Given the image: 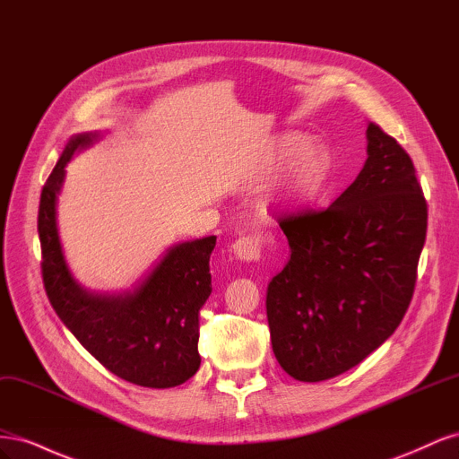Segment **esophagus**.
Returning a JSON list of instances; mask_svg holds the SVG:
<instances>
[{
    "instance_id": "esophagus-1",
    "label": "esophagus",
    "mask_w": 459,
    "mask_h": 459,
    "mask_svg": "<svg viewBox=\"0 0 459 459\" xmlns=\"http://www.w3.org/2000/svg\"><path fill=\"white\" fill-rule=\"evenodd\" d=\"M264 243H266V238H264V235L247 233L231 243V251H233L235 258H239L243 262H253V260L260 258V251H262Z\"/></svg>"
}]
</instances>
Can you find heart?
Segmentation results:
<instances>
[{
    "mask_svg": "<svg viewBox=\"0 0 459 459\" xmlns=\"http://www.w3.org/2000/svg\"><path fill=\"white\" fill-rule=\"evenodd\" d=\"M289 170L281 191L287 204H299L310 199L322 186L327 172V152L317 142H307L299 134H285L275 143L273 160H289Z\"/></svg>",
    "mask_w": 459,
    "mask_h": 459,
    "instance_id": "obj_1",
    "label": "heart"
}]
</instances>
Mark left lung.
Segmentation results:
<instances>
[{"label":"left lung","instance_id":"8db88e82","mask_svg":"<svg viewBox=\"0 0 459 459\" xmlns=\"http://www.w3.org/2000/svg\"><path fill=\"white\" fill-rule=\"evenodd\" d=\"M368 159L324 211L285 214L290 258L272 277V349L290 377L325 381L349 371L393 335L415 287L427 203L413 162L369 122Z\"/></svg>","mask_w":459,"mask_h":459}]
</instances>
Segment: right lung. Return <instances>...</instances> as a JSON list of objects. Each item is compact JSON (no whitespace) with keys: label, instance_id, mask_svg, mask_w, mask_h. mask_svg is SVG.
<instances>
[{"label":"right lung","instance_id":"add662e5","mask_svg":"<svg viewBox=\"0 0 459 459\" xmlns=\"http://www.w3.org/2000/svg\"><path fill=\"white\" fill-rule=\"evenodd\" d=\"M100 134L68 140L41 189L38 233L41 275L53 310L80 344L117 377L149 388H170L197 373L199 310L211 297V253L216 235L170 247L143 280L124 293H93L68 270L57 228L65 166Z\"/></svg>","mask_w":459,"mask_h":459}]
</instances>
